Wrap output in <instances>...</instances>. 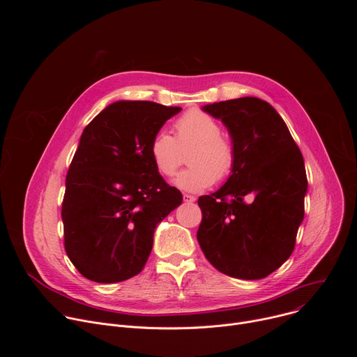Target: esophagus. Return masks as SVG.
<instances>
[{"label": "esophagus", "mask_w": 357, "mask_h": 357, "mask_svg": "<svg viewBox=\"0 0 357 357\" xmlns=\"http://www.w3.org/2000/svg\"><path fill=\"white\" fill-rule=\"evenodd\" d=\"M196 200V197L193 195H188V193H183V202L185 203H193Z\"/></svg>", "instance_id": "34e87169"}]
</instances>
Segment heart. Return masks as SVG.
I'll return each instance as SVG.
<instances>
[{"label":"heart","mask_w":357,"mask_h":357,"mask_svg":"<svg viewBox=\"0 0 357 357\" xmlns=\"http://www.w3.org/2000/svg\"><path fill=\"white\" fill-rule=\"evenodd\" d=\"M176 138L160 130L149 142V157L158 172L174 176L183 164L182 149L193 144L188 161L192 164L182 171L175 185L185 192H202L216 179H225L234 167V148L222 137L220 124L202 110H189L176 124Z\"/></svg>","instance_id":"1"}]
</instances>
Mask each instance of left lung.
Here are the masks:
<instances>
[{"label": "left lung", "mask_w": 357, "mask_h": 357, "mask_svg": "<svg viewBox=\"0 0 357 357\" xmlns=\"http://www.w3.org/2000/svg\"><path fill=\"white\" fill-rule=\"evenodd\" d=\"M202 110L226 126L236 160L227 182L197 200L199 245L220 273L264 278L289 259L303 220L308 181L302 154L281 116L261 98L240 97Z\"/></svg>", "instance_id": "8db88e82"}]
</instances>
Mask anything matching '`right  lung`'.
Returning <instances> with one entry per match:
<instances>
[{"label": "right lung", "instance_id": "obj_1", "mask_svg": "<svg viewBox=\"0 0 357 357\" xmlns=\"http://www.w3.org/2000/svg\"><path fill=\"white\" fill-rule=\"evenodd\" d=\"M181 107L116 101L83 130L66 175L65 250L94 282L128 280L144 268L154 231L182 203L149 157V142Z\"/></svg>", "mask_w": 357, "mask_h": 357}]
</instances>
